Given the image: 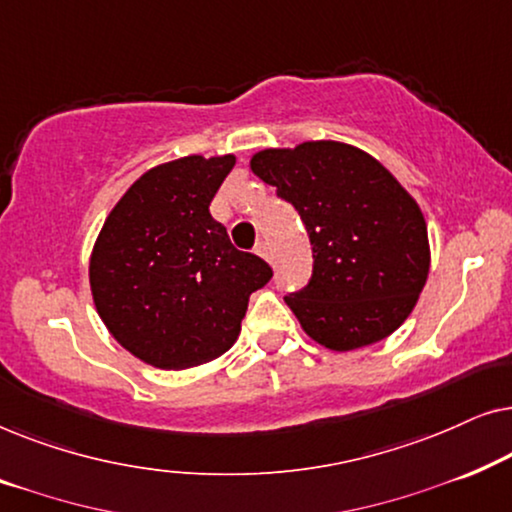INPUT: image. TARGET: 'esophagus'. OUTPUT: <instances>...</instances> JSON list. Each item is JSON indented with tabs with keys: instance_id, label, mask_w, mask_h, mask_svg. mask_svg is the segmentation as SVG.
<instances>
[{
	"instance_id": "34e87169",
	"label": "esophagus",
	"mask_w": 512,
	"mask_h": 512,
	"mask_svg": "<svg viewBox=\"0 0 512 512\" xmlns=\"http://www.w3.org/2000/svg\"><path fill=\"white\" fill-rule=\"evenodd\" d=\"M256 254L261 256L263 261L272 263V249H270V244H268V242H258V244H256Z\"/></svg>"
}]
</instances>
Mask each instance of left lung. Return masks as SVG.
I'll return each mask as SVG.
<instances>
[{"instance_id":"1","label":"left lung","mask_w":512,"mask_h":512,"mask_svg":"<svg viewBox=\"0 0 512 512\" xmlns=\"http://www.w3.org/2000/svg\"><path fill=\"white\" fill-rule=\"evenodd\" d=\"M249 167L298 209L310 235V284L284 298L305 335L331 352L389 338L415 310L431 268L417 200L380 160L333 139L263 149Z\"/></svg>"}]
</instances>
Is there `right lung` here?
Masks as SVG:
<instances>
[{
  "label": "right lung",
  "instance_id": "1",
  "mask_svg": "<svg viewBox=\"0 0 512 512\" xmlns=\"http://www.w3.org/2000/svg\"><path fill=\"white\" fill-rule=\"evenodd\" d=\"M235 156H184L144 172L111 209L90 251L95 310L123 349L163 370L226 354L270 265L230 244L212 219Z\"/></svg>",
  "mask_w": 512,
  "mask_h": 512
}]
</instances>
